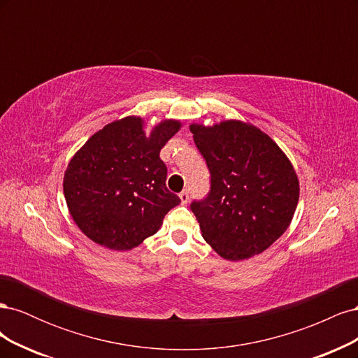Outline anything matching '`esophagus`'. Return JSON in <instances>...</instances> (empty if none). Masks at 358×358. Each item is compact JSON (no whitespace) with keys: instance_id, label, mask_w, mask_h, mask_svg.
Masks as SVG:
<instances>
[{"instance_id":"obj_1","label":"esophagus","mask_w":358,"mask_h":358,"mask_svg":"<svg viewBox=\"0 0 358 358\" xmlns=\"http://www.w3.org/2000/svg\"><path fill=\"white\" fill-rule=\"evenodd\" d=\"M179 199L182 201V204H187L188 200H189V192L187 189H183L180 194H179Z\"/></svg>"}]
</instances>
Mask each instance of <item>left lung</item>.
Masks as SVG:
<instances>
[{
	"label": "left lung",
	"mask_w": 358,
	"mask_h": 358,
	"mask_svg": "<svg viewBox=\"0 0 358 358\" xmlns=\"http://www.w3.org/2000/svg\"><path fill=\"white\" fill-rule=\"evenodd\" d=\"M189 129L210 171L208 197L191 203L203 239L230 262L262 254L297 208L299 179L289 159L251 124L231 119Z\"/></svg>",
	"instance_id": "obj_1"
}]
</instances>
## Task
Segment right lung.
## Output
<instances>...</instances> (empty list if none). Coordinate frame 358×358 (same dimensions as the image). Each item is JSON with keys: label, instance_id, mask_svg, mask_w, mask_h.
<instances>
[{"label": "right lung", "instance_id": "add662e5", "mask_svg": "<svg viewBox=\"0 0 358 358\" xmlns=\"http://www.w3.org/2000/svg\"><path fill=\"white\" fill-rule=\"evenodd\" d=\"M180 128L167 119L149 136L143 119L107 124L69 162L64 196L74 222L91 241L115 251L138 246L155 234L180 199L167 189L159 150Z\"/></svg>", "mask_w": 358, "mask_h": 358}]
</instances>
